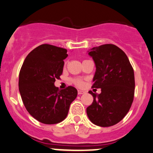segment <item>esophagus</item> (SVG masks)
Instances as JSON below:
<instances>
[{"label": "esophagus", "instance_id": "obj_1", "mask_svg": "<svg viewBox=\"0 0 153 153\" xmlns=\"http://www.w3.org/2000/svg\"><path fill=\"white\" fill-rule=\"evenodd\" d=\"M84 91H82V90H78V95H82V94L84 93Z\"/></svg>", "mask_w": 153, "mask_h": 153}]
</instances>
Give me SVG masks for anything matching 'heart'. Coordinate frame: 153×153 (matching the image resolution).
<instances>
[{"instance_id": "obj_1", "label": "heart", "mask_w": 153, "mask_h": 153, "mask_svg": "<svg viewBox=\"0 0 153 153\" xmlns=\"http://www.w3.org/2000/svg\"><path fill=\"white\" fill-rule=\"evenodd\" d=\"M72 82L78 86H82L83 84H84V81H83L82 80L76 79V78H74V79H72Z\"/></svg>"}]
</instances>
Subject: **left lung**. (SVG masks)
<instances>
[{"label": "left lung", "instance_id": "left-lung-1", "mask_svg": "<svg viewBox=\"0 0 153 153\" xmlns=\"http://www.w3.org/2000/svg\"><path fill=\"white\" fill-rule=\"evenodd\" d=\"M88 54L96 67L92 87L101 88V92L89 91L93 102L86 108V114L97 126H113L124 118L133 101V69L124 51L113 44L94 47Z\"/></svg>", "mask_w": 153, "mask_h": 153}]
</instances>
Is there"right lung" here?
<instances>
[{"label":"right lung","mask_w":153,"mask_h":153,"mask_svg":"<svg viewBox=\"0 0 153 153\" xmlns=\"http://www.w3.org/2000/svg\"><path fill=\"white\" fill-rule=\"evenodd\" d=\"M67 56L66 49L42 44L29 52L21 67L18 86L23 103L29 113L43 124L64 121L78 95L73 86L60 90L54 84L62 74Z\"/></svg>","instance_id":"right-lung-1"}]
</instances>
